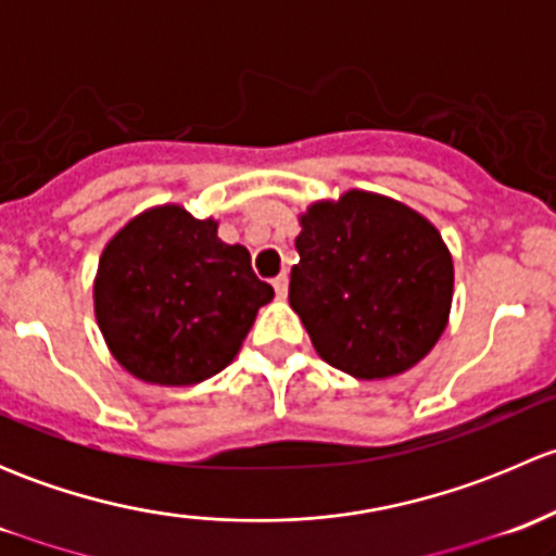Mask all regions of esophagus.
Listing matches in <instances>:
<instances>
[{"mask_svg":"<svg viewBox=\"0 0 556 556\" xmlns=\"http://www.w3.org/2000/svg\"><path fill=\"white\" fill-rule=\"evenodd\" d=\"M274 290H277V299H285V295H288V274H279V277L274 279Z\"/></svg>","mask_w":556,"mask_h":556,"instance_id":"34e87169","label":"esophagus"}]
</instances>
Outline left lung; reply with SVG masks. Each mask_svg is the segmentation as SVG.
<instances>
[{"label": "left lung", "mask_w": 556, "mask_h": 556, "mask_svg": "<svg viewBox=\"0 0 556 556\" xmlns=\"http://www.w3.org/2000/svg\"><path fill=\"white\" fill-rule=\"evenodd\" d=\"M295 250L288 299L328 366L355 379L395 377L444 333L452 255L412 206L368 190L314 201Z\"/></svg>", "instance_id": "obj_1"}]
</instances>
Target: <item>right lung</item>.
I'll use <instances>...</instances> for the list:
<instances>
[{
	"label": "right lung",
	"instance_id": "right-lung-1",
	"mask_svg": "<svg viewBox=\"0 0 556 556\" xmlns=\"http://www.w3.org/2000/svg\"><path fill=\"white\" fill-rule=\"evenodd\" d=\"M274 299L242 244L217 237L179 204L144 210L104 247L93 312L112 357L150 384L190 387L242 350L255 314Z\"/></svg>",
	"mask_w": 556,
	"mask_h": 556
}]
</instances>
